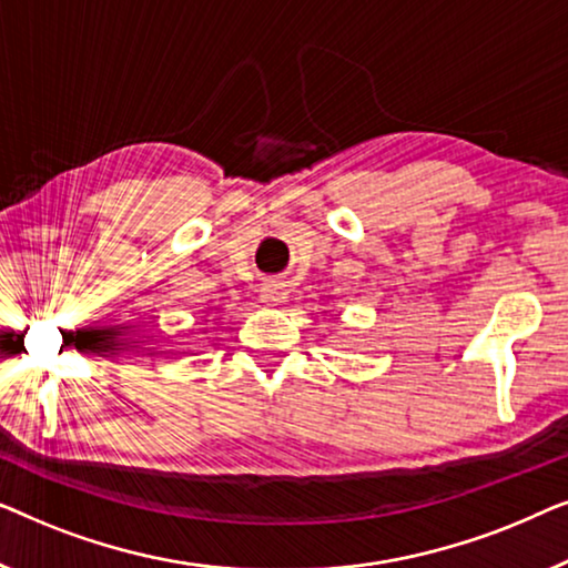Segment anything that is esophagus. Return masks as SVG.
<instances>
[{
	"label": "esophagus",
	"instance_id": "34e87169",
	"mask_svg": "<svg viewBox=\"0 0 568 568\" xmlns=\"http://www.w3.org/2000/svg\"><path fill=\"white\" fill-rule=\"evenodd\" d=\"M261 297L263 302H268V305H278V302L286 300V292H284V284L278 282H268L266 286L261 290Z\"/></svg>",
	"mask_w": 568,
	"mask_h": 568
}]
</instances>
